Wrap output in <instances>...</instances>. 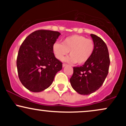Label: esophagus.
Wrapping results in <instances>:
<instances>
[{"mask_svg": "<svg viewBox=\"0 0 126 126\" xmlns=\"http://www.w3.org/2000/svg\"><path fill=\"white\" fill-rule=\"evenodd\" d=\"M67 66V64H66V63H63V67H66V66Z\"/></svg>", "mask_w": 126, "mask_h": 126, "instance_id": "1", "label": "esophagus"}]
</instances>
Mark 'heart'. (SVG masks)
<instances>
[{"label":"heart","instance_id":"heart-1","mask_svg":"<svg viewBox=\"0 0 126 126\" xmlns=\"http://www.w3.org/2000/svg\"><path fill=\"white\" fill-rule=\"evenodd\" d=\"M94 50L93 40L80 35L69 36L63 40L62 43L56 42L53 46V53L58 60H63L69 51L70 56L65 60L70 63H77L78 64L87 62Z\"/></svg>","mask_w":126,"mask_h":126}]
</instances>
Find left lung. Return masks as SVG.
I'll return each mask as SVG.
<instances>
[{
	"label": "left lung",
	"mask_w": 126,
	"mask_h": 126,
	"mask_svg": "<svg viewBox=\"0 0 126 126\" xmlns=\"http://www.w3.org/2000/svg\"><path fill=\"white\" fill-rule=\"evenodd\" d=\"M95 44L93 54L82 66L73 67L70 79L72 87L81 95H89L102 86L109 70V53L107 46L100 37L91 34Z\"/></svg>",
	"instance_id": "obj_1"
}]
</instances>
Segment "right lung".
Returning <instances> with one entry per match:
<instances>
[{"label": "right lung", "mask_w": 126, "mask_h": 126, "mask_svg": "<svg viewBox=\"0 0 126 126\" xmlns=\"http://www.w3.org/2000/svg\"><path fill=\"white\" fill-rule=\"evenodd\" d=\"M60 33L37 30L22 43L16 60L18 76L22 84L34 92L48 88L55 75L62 70V63L55 57L53 46Z\"/></svg>", "instance_id": "obj_1"}]
</instances>
